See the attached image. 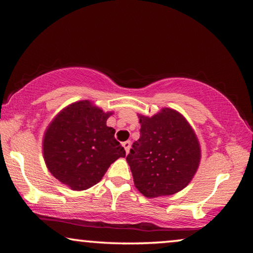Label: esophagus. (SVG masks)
<instances>
[{
    "label": "esophagus",
    "mask_w": 253,
    "mask_h": 253,
    "mask_svg": "<svg viewBox=\"0 0 253 253\" xmlns=\"http://www.w3.org/2000/svg\"><path fill=\"white\" fill-rule=\"evenodd\" d=\"M123 146H124V148H125L126 153L128 154V153H129V149H130V146H131V143L129 142V140H126V142H124V143H123Z\"/></svg>",
    "instance_id": "1"
}]
</instances>
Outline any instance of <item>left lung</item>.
<instances>
[{
	"instance_id": "left-lung-1",
	"label": "left lung",
	"mask_w": 253,
	"mask_h": 253,
	"mask_svg": "<svg viewBox=\"0 0 253 253\" xmlns=\"http://www.w3.org/2000/svg\"><path fill=\"white\" fill-rule=\"evenodd\" d=\"M140 137L126 157L137 190L148 199L182 191L199 169L201 147L193 128L178 111L163 108L138 115Z\"/></svg>"
}]
</instances>
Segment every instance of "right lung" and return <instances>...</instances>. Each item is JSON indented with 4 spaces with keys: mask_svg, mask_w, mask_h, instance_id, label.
Returning a JSON list of instances; mask_svg holds the SVG:
<instances>
[{
    "mask_svg": "<svg viewBox=\"0 0 253 253\" xmlns=\"http://www.w3.org/2000/svg\"><path fill=\"white\" fill-rule=\"evenodd\" d=\"M105 113L89 100L67 106L53 118L43 137V158L49 172L74 191L100 181L110 164L126 152L115 138Z\"/></svg>",
    "mask_w": 253,
    "mask_h": 253,
    "instance_id": "1",
    "label": "right lung"
}]
</instances>
